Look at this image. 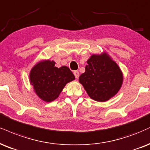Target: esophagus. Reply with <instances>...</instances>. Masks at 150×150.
<instances>
[{"instance_id":"obj_1","label":"esophagus","mask_w":150,"mask_h":150,"mask_svg":"<svg viewBox=\"0 0 150 150\" xmlns=\"http://www.w3.org/2000/svg\"><path fill=\"white\" fill-rule=\"evenodd\" d=\"M73 73H74V75H75V78L78 79L79 76H80V73H79V72L77 71V70H75V71L73 72Z\"/></svg>"}]
</instances>
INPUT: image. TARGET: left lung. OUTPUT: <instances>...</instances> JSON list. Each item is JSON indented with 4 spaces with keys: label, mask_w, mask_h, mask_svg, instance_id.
Instances as JSON below:
<instances>
[{
    "label": "left lung",
    "mask_w": 150,
    "mask_h": 150,
    "mask_svg": "<svg viewBox=\"0 0 150 150\" xmlns=\"http://www.w3.org/2000/svg\"><path fill=\"white\" fill-rule=\"evenodd\" d=\"M85 72L79 77L89 96L98 102L107 101L120 91L123 74L108 54H93L88 59Z\"/></svg>",
    "instance_id": "1"
}]
</instances>
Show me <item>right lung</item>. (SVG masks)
I'll use <instances>...</instances> for the list:
<instances>
[{
  "label": "right lung",
  "mask_w": 150,
  "mask_h": 150,
  "mask_svg": "<svg viewBox=\"0 0 150 150\" xmlns=\"http://www.w3.org/2000/svg\"><path fill=\"white\" fill-rule=\"evenodd\" d=\"M55 64L54 61H40L30 72V84L38 96L45 102L57 99L66 84L75 80L69 68H57Z\"/></svg>",
  "instance_id": "1"
}]
</instances>
